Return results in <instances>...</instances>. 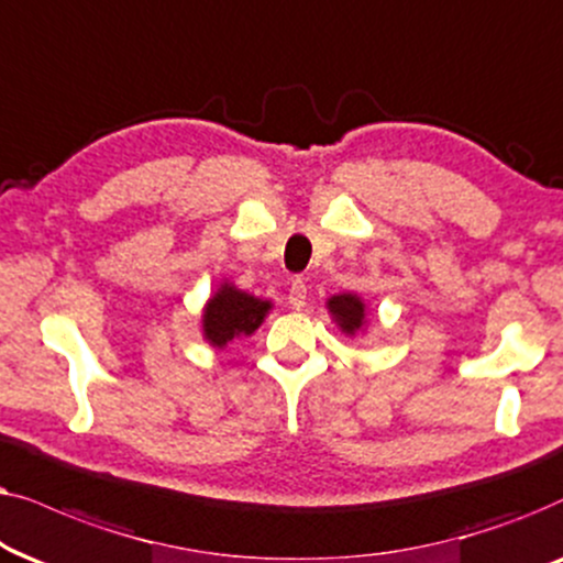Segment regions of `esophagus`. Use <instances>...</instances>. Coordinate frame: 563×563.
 <instances>
[{"label": "esophagus", "mask_w": 563, "mask_h": 563, "mask_svg": "<svg viewBox=\"0 0 563 563\" xmlns=\"http://www.w3.org/2000/svg\"><path fill=\"white\" fill-rule=\"evenodd\" d=\"M306 298H309V290H306V283L301 280V277H296V280L290 283L288 301H290V306H294V309H303Z\"/></svg>", "instance_id": "1"}]
</instances>
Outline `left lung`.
Returning a JSON list of instances; mask_svg holds the SVG:
<instances>
[{
    "label": "left lung",
    "mask_w": 563,
    "mask_h": 563,
    "mask_svg": "<svg viewBox=\"0 0 563 563\" xmlns=\"http://www.w3.org/2000/svg\"><path fill=\"white\" fill-rule=\"evenodd\" d=\"M327 311L342 334L357 336L368 329V303L357 294H336L327 298Z\"/></svg>",
    "instance_id": "left-lung-1"
}]
</instances>
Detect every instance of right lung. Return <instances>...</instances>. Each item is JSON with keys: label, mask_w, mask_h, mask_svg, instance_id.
<instances>
[{"label": "right lung", "mask_w": 563, "mask_h": 563, "mask_svg": "<svg viewBox=\"0 0 563 563\" xmlns=\"http://www.w3.org/2000/svg\"><path fill=\"white\" fill-rule=\"evenodd\" d=\"M269 311L273 301L246 294L231 280H221L200 313V332L213 350H223L229 342L257 332Z\"/></svg>", "instance_id": "obj_1"}]
</instances>
